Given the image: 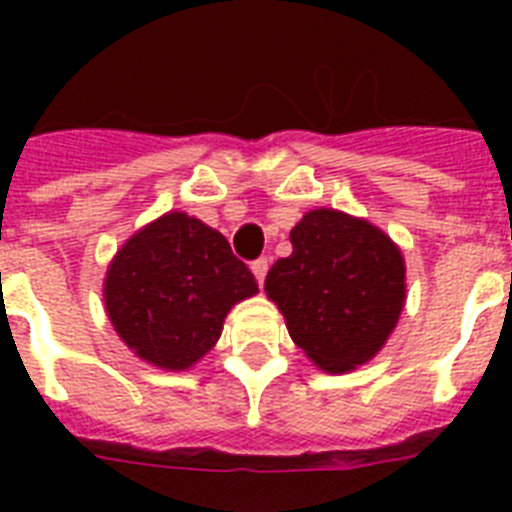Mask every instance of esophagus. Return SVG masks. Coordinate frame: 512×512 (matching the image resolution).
I'll use <instances>...</instances> for the list:
<instances>
[{
    "label": "esophagus",
    "mask_w": 512,
    "mask_h": 512,
    "mask_svg": "<svg viewBox=\"0 0 512 512\" xmlns=\"http://www.w3.org/2000/svg\"><path fill=\"white\" fill-rule=\"evenodd\" d=\"M251 271H253V277H256V282L264 284L266 279V271H269V259L266 256H261V259H256L251 264Z\"/></svg>",
    "instance_id": "1"
}]
</instances>
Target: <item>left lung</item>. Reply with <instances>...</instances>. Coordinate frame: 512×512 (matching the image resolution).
Returning <instances> with one entry per match:
<instances>
[{
	"instance_id": "obj_1",
	"label": "left lung",
	"mask_w": 512,
	"mask_h": 512,
	"mask_svg": "<svg viewBox=\"0 0 512 512\" xmlns=\"http://www.w3.org/2000/svg\"><path fill=\"white\" fill-rule=\"evenodd\" d=\"M292 253L266 274L292 341L330 374L366 364L405 305V261L366 220L312 210L289 233Z\"/></svg>"
}]
</instances>
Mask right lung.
Segmentation results:
<instances>
[{"instance_id": "add662e5", "label": "right lung", "mask_w": 512, "mask_h": 512, "mask_svg": "<svg viewBox=\"0 0 512 512\" xmlns=\"http://www.w3.org/2000/svg\"><path fill=\"white\" fill-rule=\"evenodd\" d=\"M259 284L223 233L169 212L117 251L104 302L120 338L140 359L187 369L215 346L235 302Z\"/></svg>"}]
</instances>
